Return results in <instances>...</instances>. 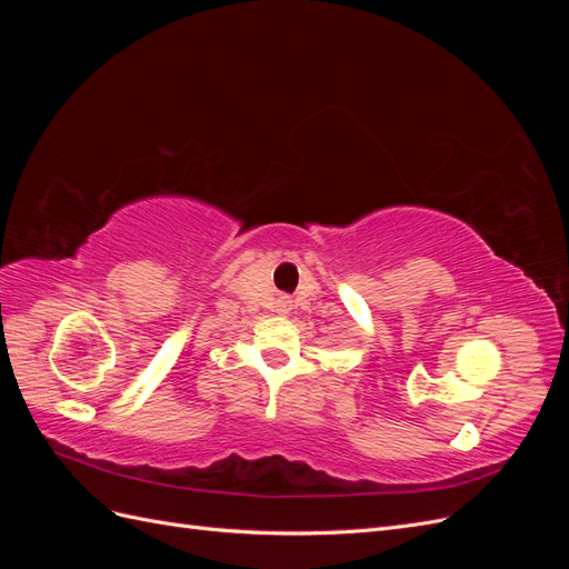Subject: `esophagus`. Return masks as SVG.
<instances>
[{
  "instance_id": "obj_1",
  "label": "esophagus",
  "mask_w": 569,
  "mask_h": 569,
  "mask_svg": "<svg viewBox=\"0 0 569 569\" xmlns=\"http://www.w3.org/2000/svg\"><path fill=\"white\" fill-rule=\"evenodd\" d=\"M289 311H291L289 297H280L278 303H274V313H278V316H289Z\"/></svg>"
}]
</instances>
